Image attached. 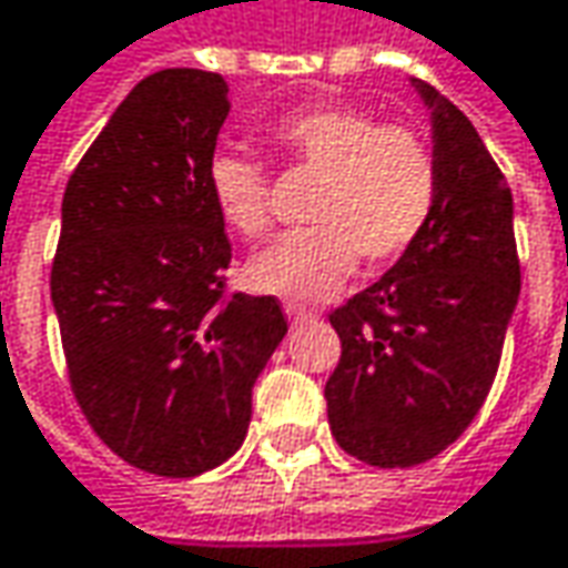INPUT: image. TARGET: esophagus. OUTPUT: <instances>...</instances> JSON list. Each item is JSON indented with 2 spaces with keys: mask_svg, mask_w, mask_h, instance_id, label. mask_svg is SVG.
I'll return each instance as SVG.
<instances>
[{
  "mask_svg": "<svg viewBox=\"0 0 568 568\" xmlns=\"http://www.w3.org/2000/svg\"><path fill=\"white\" fill-rule=\"evenodd\" d=\"M284 313H287V320H294V323H304L313 316V310H306L301 304H284Z\"/></svg>",
  "mask_w": 568,
  "mask_h": 568,
  "instance_id": "obj_1",
  "label": "esophagus"
}]
</instances>
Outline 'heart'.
I'll list each match as a JSON object with an SVG mask.
<instances>
[{
    "label": "heart",
    "mask_w": 568,
    "mask_h": 568,
    "mask_svg": "<svg viewBox=\"0 0 568 568\" xmlns=\"http://www.w3.org/2000/svg\"><path fill=\"white\" fill-rule=\"evenodd\" d=\"M287 168L316 174L310 229L287 232L258 252L245 281L252 291L320 301L343 287L358 255L368 264L400 258L436 206V161L429 144L404 125H378L348 105L287 112L271 129ZM213 206L229 229L258 239L271 229V181L258 161L220 151L206 164Z\"/></svg>",
    "instance_id": "obj_1"
}]
</instances>
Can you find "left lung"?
Masks as SVG:
<instances>
[{
  "label": "left lung",
  "instance_id": "8db88e82",
  "mask_svg": "<svg viewBox=\"0 0 568 568\" xmlns=\"http://www.w3.org/2000/svg\"><path fill=\"white\" fill-rule=\"evenodd\" d=\"M436 206L420 239L385 274L329 313L343 355L326 414L348 456L410 468L456 443L498 375L520 297L514 200L475 125L433 87Z\"/></svg>",
  "mask_w": 568,
  "mask_h": 568
}]
</instances>
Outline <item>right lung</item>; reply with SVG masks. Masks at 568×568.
Wrapping results in <instances>:
<instances>
[{
	"mask_svg": "<svg viewBox=\"0 0 568 568\" xmlns=\"http://www.w3.org/2000/svg\"><path fill=\"white\" fill-rule=\"evenodd\" d=\"M225 115L220 73L158 70L63 190L51 301L73 397L119 459L164 478L235 456L287 336L274 297H225L232 245L206 186Z\"/></svg>",
	"mask_w": 568,
	"mask_h": 568,
	"instance_id": "1",
	"label": "right lung"
}]
</instances>
